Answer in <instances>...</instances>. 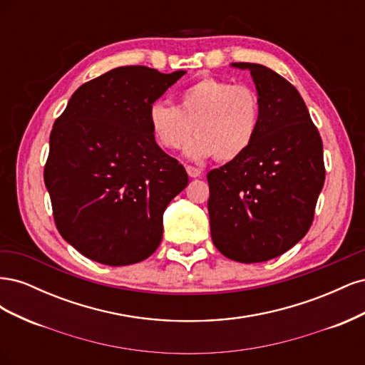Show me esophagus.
<instances>
[{"label":"esophagus","mask_w":365,"mask_h":365,"mask_svg":"<svg viewBox=\"0 0 365 365\" xmlns=\"http://www.w3.org/2000/svg\"><path fill=\"white\" fill-rule=\"evenodd\" d=\"M185 170L190 178H197V176L202 175V170L200 168H195V165H185Z\"/></svg>","instance_id":"obj_1"}]
</instances>
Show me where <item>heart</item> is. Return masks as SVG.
I'll use <instances>...</instances> for the list:
<instances>
[{"instance_id":"heart-1","label":"heart","mask_w":365,"mask_h":365,"mask_svg":"<svg viewBox=\"0 0 365 365\" xmlns=\"http://www.w3.org/2000/svg\"><path fill=\"white\" fill-rule=\"evenodd\" d=\"M262 115L257 91L245 83L233 85L216 77L185 86L176 97V106L153 102L148 121L153 138L165 150L180 149L190 160L215 157L219 161L236 160L256 140Z\"/></svg>"}]
</instances>
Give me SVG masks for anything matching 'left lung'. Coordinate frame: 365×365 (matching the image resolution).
Instances as JSON below:
<instances>
[{
    "instance_id": "obj_1",
    "label": "left lung",
    "mask_w": 365,
    "mask_h": 365,
    "mask_svg": "<svg viewBox=\"0 0 365 365\" xmlns=\"http://www.w3.org/2000/svg\"><path fill=\"white\" fill-rule=\"evenodd\" d=\"M250 70L262 103L250 149L210 170L208 215L215 247L240 263L267 262L302 240L324 184L323 141L295 86L259 63Z\"/></svg>"
}]
</instances>
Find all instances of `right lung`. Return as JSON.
<instances>
[{"mask_svg": "<svg viewBox=\"0 0 365 365\" xmlns=\"http://www.w3.org/2000/svg\"><path fill=\"white\" fill-rule=\"evenodd\" d=\"M184 74L114 68L77 88L54 121L43 181L61 236L85 257L125 267L158 248L164 210L189 176L157 145L148 114Z\"/></svg>", "mask_w": 365, "mask_h": 365, "instance_id": "add662e5", "label": "right lung"}]
</instances>
